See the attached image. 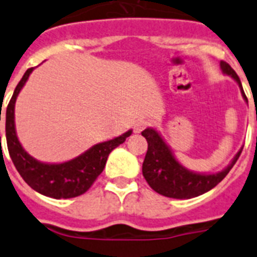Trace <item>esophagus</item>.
Segmentation results:
<instances>
[{
	"instance_id": "1",
	"label": "esophagus",
	"mask_w": 257,
	"mask_h": 257,
	"mask_svg": "<svg viewBox=\"0 0 257 257\" xmlns=\"http://www.w3.org/2000/svg\"><path fill=\"white\" fill-rule=\"evenodd\" d=\"M148 125H149V121H148V120H144V118L137 120V121L135 122V132L140 133L141 131H144V129L147 128Z\"/></svg>"
}]
</instances>
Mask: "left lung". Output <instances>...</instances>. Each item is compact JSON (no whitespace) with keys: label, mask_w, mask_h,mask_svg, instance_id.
I'll list each match as a JSON object with an SVG mask.
<instances>
[{"label":"left lung","mask_w":257,"mask_h":257,"mask_svg":"<svg viewBox=\"0 0 257 257\" xmlns=\"http://www.w3.org/2000/svg\"><path fill=\"white\" fill-rule=\"evenodd\" d=\"M220 67L224 74L232 76L241 89V95L248 101L247 96L241 87L240 79L232 70L230 64L222 60ZM148 141V152L143 164L144 178L148 185L164 197L176 198V199H190L207 193L208 190L215 187L224 177L228 174L237 158L240 156L241 148L233 157L232 162L224 170L216 174H197L189 172L177 161L169 147L165 144L162 137L154 129L148 128L141 132Z\"/></svg>","instance_id":"8db88e82"}]
</instances>
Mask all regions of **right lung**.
Returning <instances> with one entry per match:
<instances>
[{"mask_svg": "<svg viewBox=\"0 0 257 257\" xmlns=\"http://www.w3.org/2000/svg\"><path fill=\"white\" fill-rule=\"evenodd\" d=\"M33 70L34 68L31 67L25 72L20 83L17 84L6 108V144L10 158L25 182L39 194L55 199L79 197L92 186L96 178L104 170L110 152L124 143L126 137L131 136L132 131H128L120 137L105 143L96 144L95 147L87 150L85 153L64 164H42L34 160L21 147L14 128L16 99Z\"/></svg>", "mask_w": 257, "mask_h": 257, "instance_id": "right-lung-1", "label": "right lung"}]
</instances>
